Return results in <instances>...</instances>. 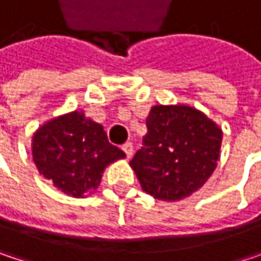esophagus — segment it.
I'll return each mask as SVG.
<instances>
[{
	"label": "esophagus",
	"mask_w": 261,
	"mask_h": 261,
	"mask_svg": "<svg viewBox=\"0 0 261 261\" xmlns=\"http://www.w3.org/2000/svg\"><path fill=\"white\" fill-rule=\"evenodd\" d=\"M122 151H124V152H125V155L130 159L131 155H133V151H134V148H133V143H131V142L124 143V145H122Z\"/></svg>",
	"instance_id": "obj_1"
}]
</instances>
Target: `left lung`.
<instances>
[{
    "mask_svg": "<svg viewBox=\"0 0 261 261\" xmlns=\"http://www.w3.org/2000/svg\"><path fill=\"white\" fill-rule=\"evenodd\" d=\"M148 133L130 166L142 189L163 201H178L210 178L219 160L222 130L189 106H154Z\"/></svg>",
    "mask_w": 261,
    "mask_h": 261,
    "instance_id": "1",
    "label": "left lung"
}]
</instances>
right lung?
Listing matches in <instances>:
<instances>
[{"label": "right lung", "instance_id": "1", "mask_svg": "<svg viewBox=\"0 0 261 261\" xmlns=\"http://www.w3.org/2000/svg\"><path fill=\"white\" fill-rule=\"evenodd\" d=\"M31 154L40 175L75 198L92 193L106 166L125 157L109 142L102 125L83 112L62 115L39 127L33 136Z\"/></svg>", "mask_w": 261, "mask_h": 261}]
</instances>
